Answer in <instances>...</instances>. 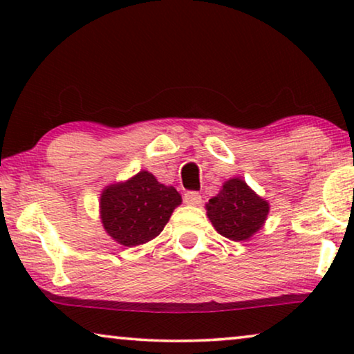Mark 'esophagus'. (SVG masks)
Returning a JSON list of instances; mask_svg holds the SVG:
<instances>
[{
  "label": "esophagus",
  "instance_id": "obj_1",
  "mask_svg": "<svg viewBox=\"0 0 354 354\" xmlns=\"http://www.w3.org/2000/svg\"><path fill=\"white\" fill-rule=\"evenodd\" d=\"M183 201L190 206H200L201 205V195L198 192H187L183 196Z\"/></svg>",
  "mask_w": 354,
  "mask_h": 354
}]
</instances>
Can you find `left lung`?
Returning a JSON list of instances; mask_svg holds the SVG:
<instances>
[{
	"mask_svg": "<svg viewBox=\"0 0 354 354\" xmlns=\"http://www.w3.org/2000/svg\"><path fill=\"white\" fill-rule=\"evenodd\" d=\"M214 229L234 241L250 240L264 225L269 203L256 195L241 178H230L206 205Z\"/></svg>",
	"mask_w": 354,
	"mask_h": 354,
	"instance_id": "left-lung-1",
	"label": "left lung"
}]
</instances>
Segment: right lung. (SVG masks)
Wrapping results in <instances>:
<instances>
[{
  "label": "right lung",
  "mask_w": 354,
  "mask_h": 354,
  "mask_svg": "<svg viewBox=\"0 0 354 354\" xmlns=\"http://www.w3.org/2000/svg\"><path fill=\"white\" fill-rule=\"evenodd\" d=\"M180 203L176 188L140 171L129 180L104 188L100 198L101 222L113 240L132 248L161 234Z\"/></svg>",
  "instance_id": "1"
}]
</instances>
